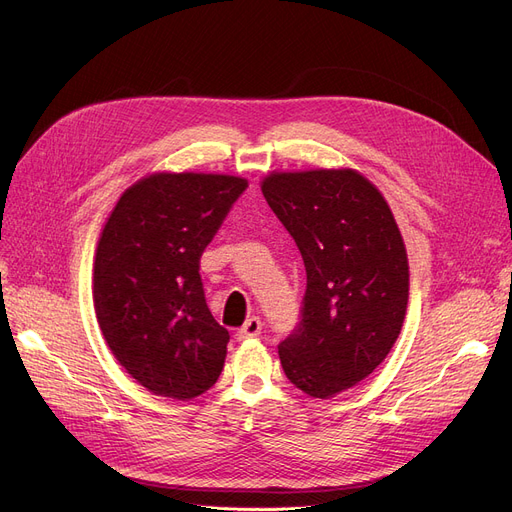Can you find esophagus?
<instances>
[{"instance_id":"esophagus-1","label":"esophagus","mask_w":512,"mask_h":512,"mask_svg":"<svg viewBox=\"0 0 512 512\" xmlns=\"http://www.w3.org/2000/svg\"><path fill=\"white\" fill-rule=\"evenodd\" d=\"M261 319L259 317H251L245 321V326H242L238 332H236V338L238 340H249V338H257L261 334Z\"/></svg>"}]
</instances>
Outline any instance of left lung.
<instances>
[{"mask_svg": "<svg viewBox=\"0 0 512 512\" xmlns=\"http://www.w3.org/2000/svg\"><path fill=\"white\" fill-rule=\"evenodd\" d=\"M261 193L303 255V321L280 346L286 378L313 398L365 380L402 330L409 257L394 213L353 168L270 172Z\"/></svg>", "mask_w": 512, "mask_h": 512, "instance_id": "obj_1", "label": "left lung"}]
</instances>
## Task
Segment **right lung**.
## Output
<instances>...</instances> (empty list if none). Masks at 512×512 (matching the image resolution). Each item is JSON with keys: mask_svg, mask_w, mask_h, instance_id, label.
Returning <instances> with one entry per match:
<instances>
[{"mask_svg": "<svg viewBox=\"0 0 512 512\" xmlns=\"http://www.w3.org/2000/svg\"><path fill=\"white\" fill-rule=\"evenodd\" d=\"M247 178L153 172L107 215L93 261V307L105 344L157 396L191 400L218 382L228 330L205 303L199 259Z\"/></svg>", "mask_w": 512, "mask_h": 512, "instance_id": "obj_1", "label": "right lung"}]
</instances>
